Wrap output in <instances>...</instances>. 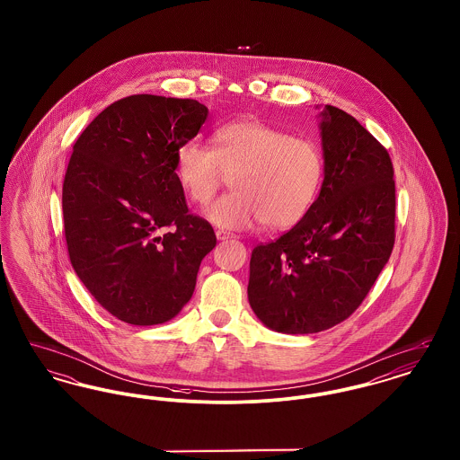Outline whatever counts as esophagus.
Returning a JSON list of instances; mask_svg holds the SVG:
<instances>
[{"mask_svg": "<svg viewBox=\"0 0 460 460\" xmlns=\"http://www.w3.org/2000/svg\"><path fill=\"white\" fill-rule=\"evenodd\" d=\"M216 236H217V240L224 241L229 240V238H233V234H229V233H226V231H216Z\"/></svg>", "mask_w": 460, "mask_h": 460, "instance_id": "obj_1", "label": "esophagus"}]
</instances>
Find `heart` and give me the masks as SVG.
<instances>
[{
  "label": "heart",
  "instance_id": "b5f03b06",
  "mask_svg": "<svg viewBox=\"0 0 460 460\" xmlns=\"http://www.w3.org/2000/svg\"><path fill=\"white\" fill-rule=\"evenodd\" d=\"M175 175L186 197L207 205L233 175L229 195L205 212L222 229L262 222L279 231L304 219L319 193L324 158L319 146L257 119L234 120L214 132V150L188 141L175 152Z\"/></svg>",
  "mask_w": 460,
  "mask_h": 460
}]
</instances>
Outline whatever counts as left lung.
I'll return each instance as SVG.
<instances>
[{
  "instance_id": "8db88e82",
  "label": "left lung",
  "mask_w": 460,
  "mask_h": 460,
  "mask_svg": "<svg viewBox=\"0 0 460 460\" xmlns=\"http://www.w3.org/2000/svg\"><path fill=\"white\" fill-rule=\"evenodd\" d=\"M324 181L305 217L252 252L248 302L272 331L308 334L349 319L388 262L394 181L386 148L347 111H321Z\"/></svg>"
}]
</instances>
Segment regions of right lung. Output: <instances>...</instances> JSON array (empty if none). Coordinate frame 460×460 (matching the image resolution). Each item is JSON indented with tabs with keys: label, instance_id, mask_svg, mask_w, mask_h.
<instances>
[{
	"label": "right lung",
	"instance_id": "obj_1",
	"mask_svg": "<svg viewBox=\"0 0 460 460\" xmlns=\"http://www.w3.org/2000/svg\"><path fill=\"white\" fill-rule=\"evenodd\" d=\"M208 109L134 94L103 110L74 145L62 207L70 263L94 300L134 326L164 324L190 302L217 238L188 212L175 152Z\"/></svg>",
	"mask_w": 460,
	"mask_h": 460
}]
</instances>
